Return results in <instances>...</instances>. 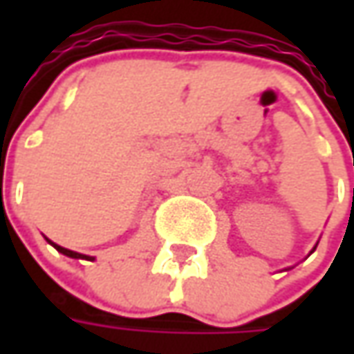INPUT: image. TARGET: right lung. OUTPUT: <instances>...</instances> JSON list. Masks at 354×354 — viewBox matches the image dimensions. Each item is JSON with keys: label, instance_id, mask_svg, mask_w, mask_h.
Here are the masks:
<instances>
[{"label": "right lung", "instance_id": "1", "mask_svg": "<svg viewBox=\"0 0 354 354\" xmlns=\"http://www.w3.org/2000/svg\"><path fill=\"white\" fill-rule=\"evenodd\" d=\"M50 242V240H48ZM57 250L61 252V254H64V256H68V258H86V260H94V258H90V256H84V254H78V252H73L68 250V248H62V246H59V244H55V242H50Z\"/></svg>", "mask_w": 354, "mask_h": 354}]
</instances>
